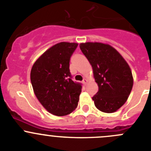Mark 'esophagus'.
<instances>
[{
    "mask_svg": "<svg viewBox=\"0 0 151 151\" xmlns=\"http://www.w3.org/2000/svg\"><path fill=\"white\" fill-rule=\"evenodd\" d=\"M87 81H87L86 78H84V79H83V81H82V83H83V84H84V85H85L87 84Z\"/></svg>",
    "mask_w": 151,
    "mask_h": 151,
    "instance_id": "1",
    "label": "esophagus"
}]
</instances>
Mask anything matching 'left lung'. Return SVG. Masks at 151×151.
<instances>
[{
    "label": "left lung",
    "mask_w": 151,
    "mask_h": 151,
    "mask_svg": "<svg viewBox=\"0 0 151 151\" xmlns=\"http://www.w3.org/2000/svg\"><path fill=\"white\" fill-rule=\"evenodd\" d=\"M81 52L92 66L99 91L93 96L99 111L112 113L127 100L133 85L132 71L115 48L100 42L80 44Z\"/></svg>",
    "instance_id": "1"
}]
</instances>
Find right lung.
<instances>
[{
	"label": "right lung",
	"instance_id": "1",
	"mask_svg": "<svg viewBox=\"0 0 151 151\" xmlns=\"http://www.w3.org/2000/svg\"><path fill=\"white\" fill-rule=\"evenodd\" d=\"M78 43L62 42L53 45L37 60L30 71L36 96L48 112L64 116L78 106L81 84L72 80L70 60Z\"/></svg>",
	"mask_w": 151,
	"mask_h": 151
}]
</instances>
